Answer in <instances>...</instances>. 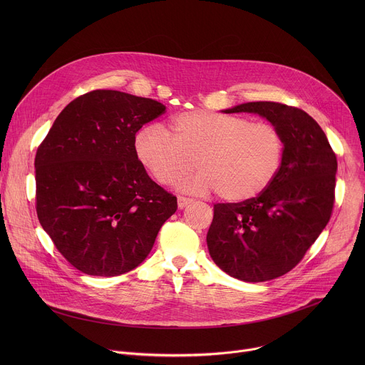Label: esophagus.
<instances>
[{
	"label": "esophagus",
	"mask_w": 365,
	"mask_h": 365,
	"mask_svg": "<svg viewBox=\"0 0 365 365\" xmlns=\"http://www.w3.org/2000/svg\"><path fill=\"white\" fill-rule=\"evenodd\" d=\"M193 202V199L192 197H186V196H178V206L180 207V210H183L185 206H187L189 203H192Z\"/></svg>",
	"instance_id": "obj_1"
}]
</instances>
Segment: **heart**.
I'll return each instance as SVG.
<instances>
[{
    "label": "heart",
    "mask_w": 365,
    "mask_h": 365,
    "mask_svg": "<svg viewBox=\"0 0 365 365\" xmlns=\"http://www.w3.org/2000/svg\"><path fill=\"white\" fill-rule=\"evenodd\" d=\"M140 163L155 182L172 185L200 172L183 187L217 190L228 202L257 197L277 178L286 153L282 131L264 121L214 111H186L169 121V134L159 125L141 128L134 138Z\"/></svg>",
    "instance_id": "b5f03b06"
}]
</instances>
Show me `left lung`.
<instances>
[{
  "label": "left lung",
  "mask_w": 365,
  "mask_h": 365,
  "mask_svg": "<svg viewBox=\"0 0 365 365\" xmlns=\"http://www.w3.org/2000/svg\"><path fill=\"white\" fill-rule=\"evenodd\" d=\"M224 113L267 118L282 131L286 153L277 178L262 195L214 205L207 250L215 264L238 280H273L300 263L329 222L336 155L319 124L300 108L258 101Z\"/></svg>",
  "instance_id": "left-lung-1"
}]
</instances>
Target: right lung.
<instances>
[{
	"instance_id": "1",
	"label": "right lung",
	"mask_w": 365,
	"mask_h": 365,
	"mask_svg": "<svg viewBox=\"0 0 365 365\" xmlns=\"http://www.w3.org/2000/svg\"><path fill=\"white\" fill-rule=\"evenodd\" d=\"M165 111L150 98L96 89L66 106L38 145L37 217L79 272L135 269L176 212V196L150 179L134 150L137 131Z\"/></svg>"
}]
</instances>
